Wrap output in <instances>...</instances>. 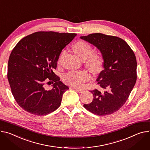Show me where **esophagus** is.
<instances>
[{"mask_svg":"<svg viewBox=\"0 0 150 150\" xmlns=\"http://www.w3.org/2000/svg\"><path fill=\"white\" fill-rule=\"evenodd\" d=\"M72 88L73 89H74L76 91H77V92H78V93H82L83 91L82 90H81V89H78V88H75V87H72Z\"/></svg>","mask_w":150,"mask_h":150,"instance_id":"34e87169","label":"esophagus"}]
</instances>
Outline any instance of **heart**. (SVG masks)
<instances>
[{"instance_id": "b5f03b06", "label": "heart", "mask_w": 150, "mask_h": 150, "mask_svg": "<svg viewBox=\"0 0 150 150\" xmlns=\"http://www.w3.org/2000/svg\"><path fill=\"white\" fill-rule=\"evenodd\" d=\"M73 50L76 55L82 60L87 67L93 72L98 71L102 65L103 58L101 54L97 52H91L92 47L84 40H79L73 45ZM63 52L61 54L58 62L59 63ZM91 78L88 71L83 70L71 71L67 73L63 77L64 82L75 88L83 87L85 83Z\"/></svg>"}]
</instances>
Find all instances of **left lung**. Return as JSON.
I'll return each instance as SVG.
<instances>
[{
	"instance_id": "obj_1",
	"label": "left lung",
	"mask_w": 150,
	"mask_h": 150,
	"mask_svg": "<svg viewBox=\"0 0 150 150\" xmlns=\"http://www.w3.org/2000/svg\"><path fill=\"white\" fill-rule=\"evenodd\" d=\"M100 51L103 70L97 78L98 84L106 90L90 91L93 100L84 107L99 116L111 114L123 106L137 81V62L134 54L127 43L118 37L102 33L81 36Z\"/></svg>"
}]
</instances>
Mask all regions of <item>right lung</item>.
Masks as SVG:
<instances>
[{
  "mask_svg": "<svg viewBox=\"0 0 150 150\" xmlns=\"http://www.w3.org/2000/svg\"><path fill=\"white\" fill-rule=\"evenodd\" d=\"M75 33L37 32L21 39L8 60V79L13 98L23 110L36 115H47L60 106L69 89L52 70L62 50ZM54 82L46 90V82Z\"/></svg>",
  "mask_w": 150,
  "mask_h": 150,
  "instance_id": "right-lung-1",
  "label": "right lung"
}]
</instances>
